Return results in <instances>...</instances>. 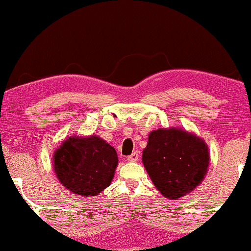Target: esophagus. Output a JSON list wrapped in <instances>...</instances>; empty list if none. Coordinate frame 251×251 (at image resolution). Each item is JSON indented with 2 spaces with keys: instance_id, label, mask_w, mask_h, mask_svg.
<instances>
[{
  "instance_id": "obj_1",
  "label": "esophagus",
  "mask_w": 251,
  "mask_h": 251,
  "mask_svg": "<svg viewBox=\"0 0 251 251\" xmlns=\"http://www.w3.org/2000/svg\"><path fill=\"white\" fill-rule=\"evenodd\" d=\"M139 160V153L138 151H134V153H132L129 156H127V161L129 162H135V161Z\"/></svg>"
}]
</instances>
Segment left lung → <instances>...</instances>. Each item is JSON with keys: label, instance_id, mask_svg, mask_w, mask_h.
<instances>
[{"label": "left lung", "instance_id": "1", "mask_svg": "<svg viewBox=\"0 0 251 251\" xmlns=\"http://www.w3.org/2000/svg\"><path fill=\"white\" fill-rule=\"evenodd\" d=\"M142 163L166 198L178 199L202 182L210 164L202 139L182 128H158L148 135Z\"/></svg>", "mask_w": 251, "mask_h": 251}]
</instances>
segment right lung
<instances>
[{
  "instance_id": "right-lung-1",
  "label": "right lung",
  "mask_w": 251,
  "mask_h": 251,
  "mask_svg": "<svg viewBox=\"0 0 251 251\" xmlns=\"http://www.w3.org/2000/svg\"><path fill=\"white\" fill-rule=\"evenodd\" d=\"M118 156L116 149L97 135H72L53 155V168L60 183L83 197L97 196L112 182Z\"/></svg>"
}]
</instances>
